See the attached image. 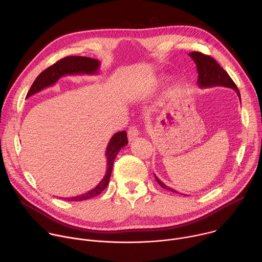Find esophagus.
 <instances>
[{"label":"esophagus","mask_w":262,"mask_h":262,"mask_svg":"<svg viewBox=\"0 0 262 262\" xmlns=\"http://www.w3.org/2000/svg\"><path fill=\"white\" fill-rule=\"evenodd\" d=\"M127 135H128V139L130 142H133L134 140H136L139 136V130L136 126H130L128 128V132H127Z\"/></svg>","instance_id":"esophagus-1"}]
</instances>
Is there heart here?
Wrapping results in <instances>:
<instances>
[{"instance_id": "b5f03b06", "label": "heart", "mask_w": 262, "mask_h": 262, "mask_svg": "<svg viewBox=\"0 0 262 262\" xmlns=\"http://www.w3.org/2000/svg\"><path fill=\"white\" fill-rule=\"evenodd\" d=\"M159 82H160V80H158V81H157V82H156L154 85H158V83H159ZM151 90H152V89H151Z\"/></svg>"}]
</instances>
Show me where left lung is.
Wrapping results in <instances>:
<instances>
[{
	"mask_svg": "<svg viewBox=\"0 0 262 262\" xmlns=\"http://www.w3.org/2000/svg\"><path fill=\"white\" fill-rule=\"evenodd\" d=\"M189 56L193 59V61L196 64V70H198V74H199L198 84L200 88H202V89L213 88V86L230 88V89H233L237 93V96L239 97V100H242L239 90L237 89L236 84L231 79L229 74L217 63V61L215 59L212 58L211 56L205 55L201 52H191V53H189ZM155 178L162 188L170 190V191H172V192H177L176 190L171 189L168 186H166L161 180L158 179V177L156 174H155ZM177 193H179V192H177Z\"/></svg>",
	"mask_w": 262,
	"mask_h": 262,
	"instance_id": "obj_1",
	"label": "left lung"
}]
</instances>
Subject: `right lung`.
Segmentation results:
<instances>
[{
	"instance_id": "add662e5",
	"label": "right lung",
	"mask_w": 262,
	"mask_h": 262,
	"mask_svg": "<svg viewBox=\"0 0 262 262\" xmlns=\"http://www.w3.org/2000/svg\"><path fill=\"white\" fill-rule=\"evenodd\" d=\"M100 61L98 59H94L90 57L84 56H67L60 60H58L56 63L52 64L48 69H46L43 72H41L36 79L34 80L33 84L31 85L27 98L32 96V95L40 92L41 90L48 88L50 85L55 84L59 78L66 75H96L99 72ZM128 143L127 141V135L126 132H119L116 133L112 139L110 140L105 157H106V172L103 179L100 181V183L95 187L94 189L90 190V191L72 196V198H66L64 201L70 202H79L89 200L92 198H95L99 195L103 190L107 187L110 178L113 170L114 161L120 151V149L124 146H126Z\"/></svg>"
}]
</instances>
